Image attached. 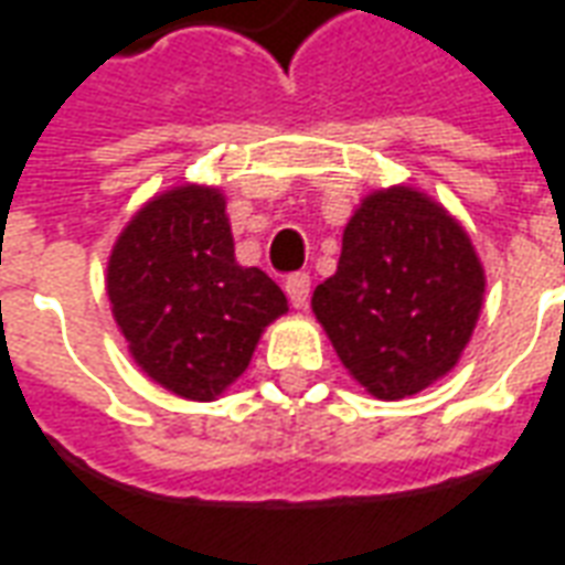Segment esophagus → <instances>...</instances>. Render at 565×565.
I'll return each instance as SVG.
<instances>
[{
	"instance_id": "34e87169",
	"label": "esophagus",
	"mask_w": 565,
	"mask_h": 565,
	"mask_svg": "<svg viewBox=\"0 0 565 565\" xmlns=\"http://www.w3.org/2000/svg\"><path fill=\"white\" fill-rule=\"evenodd\" d=\"M286 295L295 310H303V307H307V300H310V277H307V274H295V277H288Z\"/></svg>"
}]
</instances>
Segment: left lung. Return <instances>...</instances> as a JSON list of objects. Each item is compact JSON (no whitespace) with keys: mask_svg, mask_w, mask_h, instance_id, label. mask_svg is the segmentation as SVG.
<instances>
[{"mask_svg":"<svg viewBox=\"0 0 565 565\" xmlns=\"http://www.w3.org/2000/svg\"><path fill=\"white\" fill-rule=\"evenodd\" d=\"M484 286L467 228L436 198L401 183L361 198L333 277L312 291V312L361 388L403 401L457 367Z\"/></svg>","mask_w":565,"mask_h":565,"instance_id":"8db88e82","label":"left lung"}]
</instances>
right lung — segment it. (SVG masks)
Instances as JSON below:
<instances>
[{
  "label": "right lung",
  "instance_id": "right-lung-1",
  "mask_svg": "<svg viewBox=\"0 0 565 565\" xmlns=\"http://www.w3.org/2000/svg\"><path fill=\"white\" fill-rule=\"evenodd\" d=\"M105 286L135 364L198 403L232 388L267 324L288 312L265 270L237 265L225 195L207 183L156 192L119 232Z\"/></svg>",
  "mask_w": 565,
  "mask_h": 565
}]
</instances>
